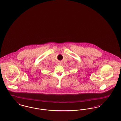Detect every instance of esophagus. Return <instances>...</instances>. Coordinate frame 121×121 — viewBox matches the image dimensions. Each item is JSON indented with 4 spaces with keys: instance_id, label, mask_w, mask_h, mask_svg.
<instances>
[{
    "instance_id": "34e87169",
    "label": "esophagus",
    "mask_w": 121,
    "mask_h": 121,
    "mask_svg": "<svg viewBox=\"0 0 121 121\" xmlns=\"http://www.w3.org/2000/svg\"><path fill=\"white\" fill-rule=\"evenodd\" d=\"M57 64H58V65H61V64H62V63H61L60 62H58V63H57Z\"/></svg>"
}]
</instances>
